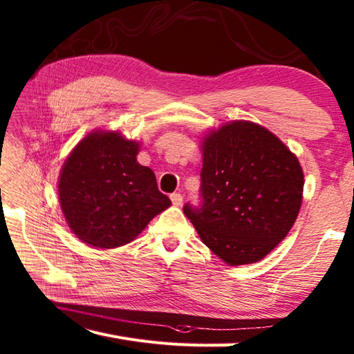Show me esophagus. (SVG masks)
Returning <instances> with one entry per match:
<instances>
[{
  "label": "esophagus",
  "mask_w": 354,
  "mask_h": 354,
  "mask_svg": "<svg viewBox=\"0 0 354 354\" xmlns=\"http://www.w3.org/2000/svg\"><path fill=\"white\" fill-rule=\"evenodd\" d=\"M170 199H171V204L175 207H179L183 204V196L179 193H171L170 194Z\"/></svg>",
  "instance_id": "34e87169"
}]
</instances>
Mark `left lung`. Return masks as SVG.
<instances>
[{
  "instance_id": "1",
  "label": "left lung",
  "mask_w": 354,
  "mask_h": 354,
  "mask_svg": "<svg viewBox=\"0 0 354 354\" xmlns=\"http://www.w3.org/2000/svg\"><path fill=\"white\" fill-rule=\"evenodd\" d=\"M202 199L184 213L202 242L230 266L260 261L289 234L303 202L297 155L257 123L234 120L201 141Z\"/></svg>"
}]
</instances>
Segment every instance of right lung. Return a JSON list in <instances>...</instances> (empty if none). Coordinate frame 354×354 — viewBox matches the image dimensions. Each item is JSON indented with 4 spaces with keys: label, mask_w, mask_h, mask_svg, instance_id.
<instances>
[{
    "label": "right lung",
    "mask_w": 354,
    "mask_h": 354,
    "mask_svg": "<svg viewBox=\"0 0 354 354\" xmlns=\"http://www.w3.org/2000/svg\"><path fill=\"white\" fill-rule=\"evenodd\" d=\"M140 142L118 131L94 129L66 156L59 204L73 234L97 250L131 243L171 205L152 169L137 161Z\"/></svg>",
    "instance_id": "1"
}]
</instances>
